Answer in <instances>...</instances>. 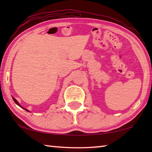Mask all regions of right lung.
I'll return each instance as SVG.
<instances>
[{
	"label": "right lung",
	"mask_w": 152,
	"mask_h": 152,
	"mask_svg": "<svg viewBox=\"0 0 152 152\" xmlns=\"http://www.w3.org/2000/svg\"><path fill=\"white\" fill-rule=\"evenodd\" d=\"M12 99H13V101H15V103H16V104H17V105H19V107H21V108H23V109H25V110H27V111H28V112H29V110H28L27 109H24V108H23V107H22L21 106H20V105L19 104V102H17V100H16V99H15V98H13V97H12Z\"/></svg>",
	"instance_id": "obj_1"
}]
</instances>
